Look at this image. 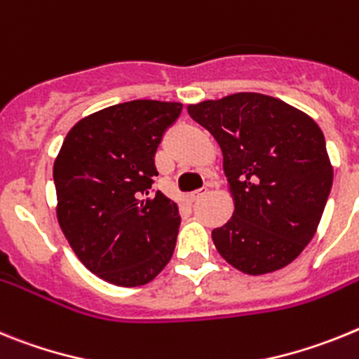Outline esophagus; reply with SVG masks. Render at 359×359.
Returning a JSON list of instances; mask_svg holds the SVG:
<instances>
[{
    "label": "esophagus",
    "instance_id": "obj_1",
    "mask_svg": "<svg viewBox=\"0 0 359 359\" xmlns=\"http://www.w3.org/2000/svg\"><path fill=\"white\" fill-rule=\"evenodd\" d=\"M205 193H208V189H198V191H193V193H189L188 195V201H191V202H195V201H198V198L201 197H204Z\"/></svg>",
    "mask_w": 359,
    "mask_h": 359
}]
</instances>
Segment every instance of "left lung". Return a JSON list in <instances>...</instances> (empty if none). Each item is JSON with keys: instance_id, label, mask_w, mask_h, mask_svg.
Returning a JSON list of instances; mask_svg holds the SVG:
<instances>
[{"instance_id": "left-lung-1", "label": "left lung", "mask_w": 359, "mask_h": 359, "mask_svg": "<svg viewBox=\"0 0 359 359\" xmlns=\"http://www.w3.org/2000/svg\"><path fill=\"white\" fill-rule=\"evenodd\" d=\"M188 111L220 144L235 201L233 217L211 233L217 251L253 276L289 266L313 240L332 188L320 126L294 106L253 92Z\"/></svg>"}]
</instances>
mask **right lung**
<instances>
[{"label": "right lung", "mask_w": 359, "mask_h": 359, "mask_svg": "<svg viewBox=\"0 0 359 359\" xmlns=\"http://www.w3.org/2000/svg\"><path fill=\"white\" fill-rule=\"evenodd\" d=\"M180 111V102L149 99L108 106L81 119L59 149V226L77 258L106 282L144 285L173 255L179 205L151 184L155 151Z\"/></svg>", "instance_id": "1"}]
</instances>
